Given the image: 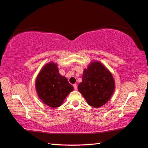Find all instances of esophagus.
<instances>
[{
	"label": "esophagus",
	"instance_id": "esophagus-1",
	"mask_svg": "<svg viewBox=\"0 0 148 148\" xmlns=\"http://www.w3.org/2000/svg\"><path fill=\"white\" fill-rule=\"evenodd\" d=\"M73 86H74V90H77V84H73Z\"/></svg>",
	"mask_w": 148,
	"mask_h": 148
}]
</instances>
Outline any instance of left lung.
I'll return each instance as SVG.
<instances>
[{
  "label": "left lung",
  "instance_id": "1",
  "mask_svg": "<svg viewBox=\"0 0 148 148\" xmlns=\"http://www.w3.org/2000/svg\"><path fill=\"white\" fill-rule=\"evenodd\" d=\"M77 88L87 103L98 108L111 99L114 92L115 81L108 68L101 62L93 61L84 69L82 82Z\"/></svg>",
  "mask_w": 148,
  "mask_h": 148
}]
</instances>
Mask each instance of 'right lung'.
<instances>
[{"mask_svg": "<svg viewBox=\"0 0 148 148\" xmlns=\"http://www.w3.org/2000/svg\"><path fill=\"white\" fill-rule=\"evenodd\" d=\"M35 86L40 100L52 108L60 106L74 90L67 77L59 73L57 63L52 61L45 64L40 71Z\"/></svg>", "mask_w": 148, "mask_h": 148, "instance_id": "1", "label": "right lung"}]
</instances>
